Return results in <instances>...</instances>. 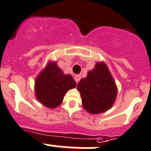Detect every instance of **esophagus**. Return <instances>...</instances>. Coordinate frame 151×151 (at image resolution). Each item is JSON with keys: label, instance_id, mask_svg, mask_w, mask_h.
I'll use <instances>...</instances> for the list:
<instances>
[{"label": "esophagus", "instance_id": "obj_1", "mask_svg": "<svg viewBox=\"0 0 151 151\" xmlns=\"http://www.w3.org/2000/svg\"><path fill=\"white\" fill-rule=\"evenodd\" d=\"M74 80H75L76 83H78L81 80V76L80 75H75L74 76Z\"/></svg>", "mask_w": 151, "mask_h": 151}]
</instances>
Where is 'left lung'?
Returning a JSON list of instances; mask_svg holds the SVG:
<instances>
[{
  "mask_svg": "<svg viewBox=\"0 0 151 151\" xmlns=\"http://www.w3.org/2000/svg\"><path fill=\"white\" fill-rule=\"evenodd\" d=\"M82 105L89 113L98 114L106 111L116 97V83L107 65L96 63L93 70L88 71L86 78L78 84Z\"/></svg>",
  "mask_w": 151,
  "mask_h": 151,
  "instance_id": "8db88e82",
  "label": "left lung"
}]
</instances>
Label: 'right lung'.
I'll return each mask as SVG.
<instances>
[{
  "instance_id": "add662e5",
  "label": "right lung",
  "mask_w": 151,
  "mask_h": 151,
  "mask_svg": "<svg viewBox=\"0 0 151 151\" xmlns=\"http://www.w3.org/2000/svg\"><path fill=\"white\" fill-rule=\"evenodd\" d=\"M76 82L70 74H63L56 63L48 64L35 80V95L43 105L55 109L60 105L69 89L74 88Z\"/></svg>"
}]
</instances>
